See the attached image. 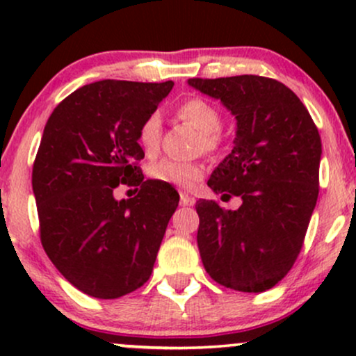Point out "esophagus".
Returning <instances> with one entry per match:
<instances>
[{"mask_svg":"<svg viewBox=\"0 0 356 356\" xmlns=\"http://www.w3.org/2000/svg\"><path fill=\"white\" fill-rule=\"evenodd\" d=\"M192 204H194V199L186 191H181V206H192Z\"/></svg>","mask_w":356,"mask_h":356,"instance_id":"1","label":"esophagus"}]
</instances>
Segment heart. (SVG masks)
Segmentation results:
<instances>
[{"instance_id": "1", "label": "heart", "mask_w": 356, "mask_h": 356, "mask_svg": "<svg viewBox=\"0 0 356 356\" xmlns=\"http://www.w3.org/2000/svg\"><path fill=\"white\" fill-rule=\"evenodd\" d=\"M175 113L181 120L191 124L201 132L197 140V149L204 152H216L219 150L220 132L224 118L220 110L214 104L201 97H189L175 108ZM162 138V120L157 112L149 113L140 122L137 130L138 145L142 147L145 155L152 157L159 152ZM207 167L202 161H175V159H162L149 167V175L154 181L170 186L189 189L195 182H199L206 175Z\"/></svg>"}]
</instances>
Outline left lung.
Returning <instances> with one entry per match:
<instances>
[{
	"label": "left lung",
	"instance_id": "obj_1",
	"mask_svg": "<svg viewBox=\"0 0 356 356\" xmlns=\"http://www.w3.org/2000/svg\"><path fill=\"white\" fill-rule=\"evenodd\" d=\"M238 120L232 152L207 186L239 209L199 199L197 246L216 283L261 293L280 283L303 248L320 192L321 138L308 108L275 79H191Z\"/></svg>",
	"mask_w": 356,
	"mask_h": 356
}]
</instances>
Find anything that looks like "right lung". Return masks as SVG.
Wrapping results in <instances>:
<instances>
[{
	"label": "right lung",
	"mask_w": 356,
	"mask_h": 356,
	"mask_svg": "<svg viewBox=\"0 0 356 356\" xmlns=\"http://www.w3.org/2000/svg\"><path fill=\"white\" fill-rule=\"evenodd\" d=\"M172 87L95 81L61 100L44 125L31 174L40 239L55 268L85 295L120 298L152 273L179 194L144 181L137 130ZM120 183L139 194L115 202Z\"/></svg>",
	"instance_id": "add662e5"
}]
</instances>
